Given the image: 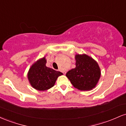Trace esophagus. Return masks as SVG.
I'll return each instance as SVG.
<instances>
[{"label": "esophagus", "mask_w": 126, "mask_h": 126, "mask_svg": "<svg viewBox=\"0 0 126 126\" xmlns=\"http://www.w3.org/2000/svg\"><path fill=\"white\" fill-rule=\"evenodd\" d=\"M63 72V74H64V75H65V74H66V72H65V71H63V72Z\"/></svg>", "instance_id": "34e87169"}]
</instances>
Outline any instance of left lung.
Returning a JSON list of instances; mask_svg holds the SVG:
<instances>
[{
  "label": "left lung",
  "instance_id": "obj_1",
  "mask_svg": "<svg viewBox=\"0 0 126 126\" xmlns=\"http://www.w3.org/2000/svg\"><path fill=\"white\" fill-rule=\"evenodd\" d=\"M76 67L68 71L66 76L73 86L80 91H90L95 88L101 72L96 61L86 54L75 55Z\"/></svg>",
  "mask_w": 126,
  "mask_h": 126
}]
</instances>
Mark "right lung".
<instances>
[{"instance_id":"obj_1","label":"right lung","mask_w":126,"mask_h":126,"mask_svg":"<svg viewBox=\"0 0 126 126\" xmlns=\"http://www.w3.org/2000/svg\"><path fill=\"white\" fill-rule=\"evenodd\" d=\"M46 57L34 62L29 69L27 78L31 86L36 90L44 91L54 86L59 76L63 75L46 66Z\"/></svg>"}]
</instances>
